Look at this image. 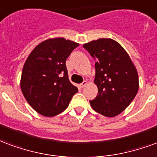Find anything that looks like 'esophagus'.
<instances>
[{"instance_id": "esophagus-1", "label": "esophagus", "mask_w": 157, "mask_h": 157, "mask_svg": "<svg viewBox=\"0 0 157 157\" xmlns=\"http://www.w3.org/2000/svg\"><path fill=\"white\" fill-rule=\"evenodd\" d=\"M87 84H88V82H87V81H83V83L80 84V87H81V88H84Z\"/></svg>"}]
</instances>
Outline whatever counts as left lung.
I'll return each mask as SVG.
<instances>
[{
	"mask_svg": "<svg viewBox=\"0 0 157 157\" xmlns=\"http://www.w3.org/2000/svg\"><path fill=\"white\" fill-rule=\"evenodd\" d=\"M96 60L98 95L90 101L94 110L106 117L120 115L132 102L139 89L136 67L124 48L111 38H99L83 44Z\"/></svg>",
	"mask_w": 157,
	"mask_h": 157,
	"instance_id": "left-lung-1",
	"label": "left lung"
}]
</instances>
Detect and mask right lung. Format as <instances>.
I'll return each instance as SVG.
<instances>
[{
    "label": "right lung",
    "mask_w": 157,
    "mask_h": 157,
    "mask_svg": "<svg viewBox=\"0 0 157 157\" xmlns=\"http://www.w3.org/2000/svg\"><path fill=\"white\" fill-rule=\"evenodd\" d=\"M78 43L48 38L35 47L24 63L21 90L32 108L47 117L65 110L78 88L69 81L66 59Z\"/></svg>",
    "instance_id": "right-lung-1"
}]
</instances>
